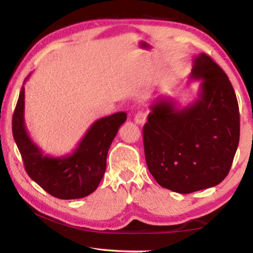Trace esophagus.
Here are the masks:
<instances>
[{"mask_svg": "<svg viewBox=\"0 0 253 253\" xmlns=\"http://www.w3.org/2000/svg\"><path fill=\"white\" fill-rule=\"evenodd\" d=\"M134 121L136 124H138V125H143V124L146 122V113H145V111H138V113L135 115Z\"/></svg>", "mask_w": 253, "mask_h": 253, "instance_id": "34e87169", "label": "esophagus"}]
</instances>
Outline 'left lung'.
Here are the masks:
<instances>
[{"mask_svg": "<svg viewBox=\"0 0 253 253\" xmlns=\"http://www.w3.org/2000/svg\"><path fill=\"white\" fill-rule=\"evenodd\" d=\"M190 78L199 98L179 109L157 97L143 128L145 158L161 186L188 194L220 184L229 174L240 139V114L228 76L211 57L193 59Z\"/></svg>", "mask_w": 253, "mask_h": 253, "instance_id": "obj_1", "label": "left lung"}]
</instances>
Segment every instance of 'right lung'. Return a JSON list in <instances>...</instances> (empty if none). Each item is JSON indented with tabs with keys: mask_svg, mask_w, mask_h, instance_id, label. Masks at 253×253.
Segmentation results:
<instances>
[{
	"mask_svg": "<svg viewBox=\"0 0 253 253\" xmlns=\"http://www.w3.org/2000/svg\"><path fill=\"white\" fill-rule=\"evenodd\" d=\"M126 119V113L98 119L70 155H44L25 128L22 85L12 118V131L29 176L54 198L75 200L91 194L99 185L106 170L108 149Z\"/></svg>",
	"mask_w": 253,
	"mask_h": 253,
	"instance_id": "1",
	"label": "right lung"
}]
</instances>
